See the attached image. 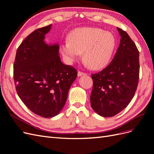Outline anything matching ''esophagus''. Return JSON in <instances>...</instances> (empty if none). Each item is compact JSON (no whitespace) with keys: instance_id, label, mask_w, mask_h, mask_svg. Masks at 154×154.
<instances>
[{"instance_id":"34e87169","label":"esophagus","mask_w":154,"mask_h":154,"mask_svg":"<svg viewBox=\"0 0 154 154\" xmlns=\"http://www.w3.org/2000/svg\"><path fill=\"white\" fill-rule=\"evenodd\" d=\"M86 73L83 72H81V71H78V76H84V75H86Z\"/></svg>"}]
</instances>
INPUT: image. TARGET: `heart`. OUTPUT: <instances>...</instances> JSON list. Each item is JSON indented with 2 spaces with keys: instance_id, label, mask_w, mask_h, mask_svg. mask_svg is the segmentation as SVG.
Listing matches in <instances>:
<instances>
[{
  "instance_id": "1",
  "label": "heart",
  "mask_w": 154,
  "mask_h": 154,
  "mask_svg": "<svg viewBox=\"0 0 154 154\" xmlns=\"http://www.w3.org/2000/svg\"><path fill=\"white\" fill-rule=\"evenodd\" d=\"M116 46V40L110 32L97 27H80L72 31L68 41L61 45V53L69 63L80 57L88 67L99 70L110 62Z\"/></svg>"
}]
</instances>
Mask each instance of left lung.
I'll list each match as a JSON object with an SVG mask.
<instances>
[{
    "mask_svg": "<svg viewBox=\"0 0 154 154\" xmlns=\"http://www.w3.org/2000/svg\"><path fill=\"white\" fill-rule=\"evenodd\" d=\"M117 29L121 39L114 58L103 70L91 75V107L103 117H112L125 109L139 82V51L127 32Z\"/></svg>",
    "mask_w": 154,
    "mask_h": 154,
    "instance_id": "8db88e82",
    "label": "left lung"
}]
</instances>
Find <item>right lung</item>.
<instances>
[{"mask_svg": "<svg viewBox=\"0 0 154 154\" xmlns=\"http://www.w3.org/2000/svg\"><path fill=\"white\" fill-rule=\"evenodd\" d=\"M52 24L38 29L19 45L13 66L16 91L32 112L48 118L58 115L66 103L68 92L78 72L64 65L58 44L44 41Z\"/></svg>", "mask_w": 154, "mask_h": 154, "instance_id": "1", "label": "right lung"}]
</instances>
